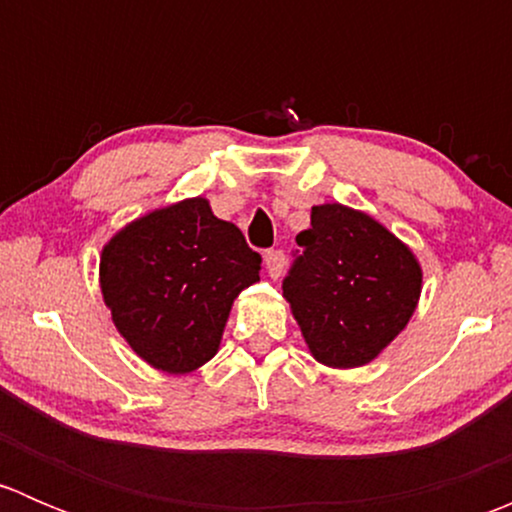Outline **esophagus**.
I'll list each match as a JSON object with an SVG mask.
<instances>
[{
    "label": "esophagus",
    "instance_id": "34e87169",
    "mask_svg": "<svg viewBox=\"0 0 512 512\" xmlns=\"http://www.w3.org/2000/svg\"><path fill=\"white\" fill-rule=\"evenodd\" d=\"M265 265H267V272H270V277H282V272H285V265H287V257L282 250H267L265 252Z\"/></svg>",
    "mask_w": 512,
    "mask_h": 512
}]
</instances>
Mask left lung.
Returning <instances> with one entry per match:
<instances>
[{
  "label": "left lung",
  "instance_id": "1",
  "mask_svg": "<svg viewBox=\"0 0 512 512\" xmlns=\"http://www.w3.org/2000/svg\"><path fill=\"white\" fill-rule=\"evenodd\" d=\"M297 245L282 292L314 359L337 369L371 361L414 314L416 257L384 225L339 203L312 208Z\"/></svg>",
  "mask_w": 512,
  "mask_h": 512
}]
</instances>
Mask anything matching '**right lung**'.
Masks as SVG:
<instances>
[{
	"mask_svg": "<svg viewBox=\"0 0 512 512\" xmlns=\"http://www.w3.org/2000/svg\"><path fill=\"white\" fill-rule=\"evenodd\" d=\"M262 257L208 200H183L123 227L101 255V289L118 332L156 369L213 359L232 299L260 280Z\"/></svg>",
	"mask_w": 512,
	"mask_h": 512,
	"instance_id": "1",
	"label": "right lung"
}]
</instances>
